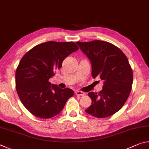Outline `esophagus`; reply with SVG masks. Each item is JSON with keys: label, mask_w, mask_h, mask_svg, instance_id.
<instances>
[{"label": "esophagus", "mask_w": 149, "mask_h": 149, "mask_svg": "<svg viewBox=\"0 0 149 149\" xmlns=\"http://www.w3.org/2000/svg\"><path fill=\"white\" fill-rule=\"evenodd\" d=\"M75 93L77 96H84L85 95V93L80 91H76Z\"/></svg>", "instance_id": "1"}]
</instances>
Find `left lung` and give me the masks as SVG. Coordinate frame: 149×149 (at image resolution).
<instances>
[{"label":"left lung","instance_id":"obj_1","mask_svg":"<svg viewBox=\"0 0 149 149\" xmlns=\"http://www.w3.org/2000/svg\"><path fill=\"white\" fill-rule=\"evenodd\" d=\"M76 44L90 60L93 77L103 81L99 93H88L92 103L85 112L97 118L110 116L123 107L132 91L133 72L127 57L119 48L106 41Z\"/></svg>","mask_w":149,"mask_h":149}]
</instances>
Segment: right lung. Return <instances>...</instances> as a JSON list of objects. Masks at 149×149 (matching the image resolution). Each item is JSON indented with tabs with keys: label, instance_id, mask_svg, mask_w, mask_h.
Segmentation results:
<instances>
[{
	"label": "right lung",
	"instance_id": "obj_1",
	"mask_svg": "<svg viewBox=\"0 0 149 149\" xmlns=\"http://www.w3.org/2000/svg\"><path fill=\"white\" fill-rule=\"evenodd\" d=\"M78 49L73 42L48 41L22 57L16 72V87L22 104L33 115L45 119L54 117L74 95L71 89H61L49 80L64 59Z\"/></svg>",
	"mask_w": 149,
	"mask_h": 149
}]
</instances>
